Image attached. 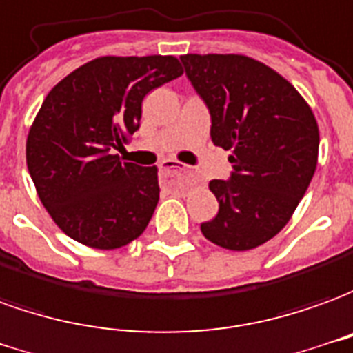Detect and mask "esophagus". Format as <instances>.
Returning a JSON list of instances; mask_svg holds the SVG:
<instances>
[{"label":"esophagus","mask_w":353,"mask_h":353,"mask_svg":"<svg viewBox=\"0 0 353 353\" xmlns=\"http://www.w3.org/2000/svg\"><path fill=\"white\" fill-rule=\"evenodd\" d=\"M172 171H184V167L176 163V161H172V159H165L159 163V172H172Z\"/></svg>","instance_id":"1"}]
</instances>
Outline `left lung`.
Masks as SVG:
<instances>
[{
	"label": "left lung",
	"mask_w": 353,
	"mask_h": 353,
	"mask_svg": "<svg viewBox=\"0 0 353 353\" xmlns=\"http://www.w3.org/2000/svg\"><path fill=\"white\" fill-rule=\"evenodd\" d=\"M190 83L211 114L214 146L230 150L228 181H211L219 212L209 241L249 251L281 232L316 172L319 129L285 77L243 54H184Z\"/></svg>",
	"instance_id": "obj_1"
}]
</instances>
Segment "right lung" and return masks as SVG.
I'll use <instances>...</instances> for the list:
<instances>
[{
	"label": "right lung",
	"mask_w": 353,
	"mask_h": 353,
	"mask_svg": "<svg viewBox=\"0 0 353 353\" xmlns=\"http://www.w3.org/2000/svg\"><path fill=\"white\" fill-rule=\"evenodd\" d=\"M179 76L174 57H102L45 97L28 132L26 163L66 236L108 251L146 230L159 199L157 169L125 163L116 150L141 127L144 97Z\"/></svg>",
	"instance_id": "add662e5"
}]
</instances>
